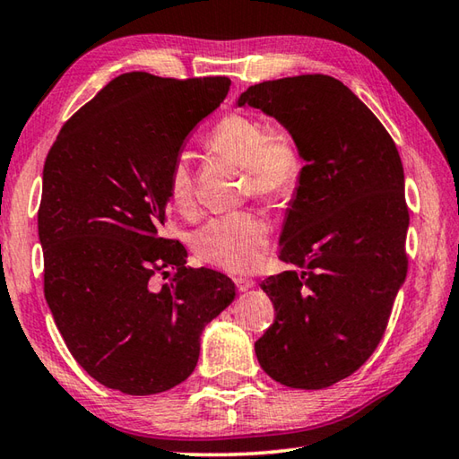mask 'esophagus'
Segmentation results:
<instances>
[{
	"instance_id": "34e87169",
	"label": "esophagus",
	"mask_w": 459,
	"mask_h": 459,
	"mask_svg": "<svg viewBox=\"0 0 459 459\" xmlns=\"http://www.w3.org/2000/svg\"><path fill=\"white\" fill-rule=\"evenodd\" d=\"M236 285H238L239 291H249V289L255 287V281H254V279H249V277H238Z\"/></svg>"
}]
</instances>
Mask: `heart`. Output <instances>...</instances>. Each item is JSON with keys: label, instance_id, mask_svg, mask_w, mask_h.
<instances>
[{"label": "heart", "instance_id": "obj_1", "mask_svg": "<svg viewBox=\"0 0 459 459\" xmlns=\"http://www.w3.org/2000/svg\"><path fill=\"white\" fill-rule=\"evenodd\" d=\"M208 144L247 168L249 190L267 200H281L297 188L301 160L295 144L269 133L259 120L228 115L213 126ZM168 200L178 212L194 210V170L186 152L174 156L166 176ZM192 246L204 261L231 273L255 269L267 255L269 221L255 212H231L212 218L194 231Z\"/></svg>", "mask_w": 459, "mask_h": 459}]
</instances>
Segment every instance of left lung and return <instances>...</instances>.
Instances as JSON below:
<instances>
[{
	"label": "left lung",
	"instance_id": "1",
	"mask_svg": "<svg viewBox=\"0 0 459 459\" xmlns=\"http://www.w3.org/2000/svg\"><path fill=\"white\" fill-rule=\"evenodd\" d=\"M246 105L285 126L305 162L279 238V259L301 271L261 283L275 321L257 360L285 386H333L378 347L406 279L404 168L380 120L329 74L259 82Z\"/></svg>",
	"mask_w": 459,
	"mask_h": 459
}]
</instances>
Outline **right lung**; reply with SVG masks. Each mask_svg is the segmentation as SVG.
Returning a JSON list of instances; mask_svg holds the SVG:
<instances>
[{
  "label": "right lung",
  "mask_w": 459,
  "mask_h": 459,
  "mask_svg": "<svg viewBox=\"0 0 459 459\" xmlns=\"http://www.w3.org/2000/svg\"><path fill=\"white\" fill-rule=\"evenodd\" d=\"M230 85L118 74L47 154L37 218L45 299L74 360L102 386L148 396L180 385L205 325L236 299L230 277L186 267L182 243L158 236L174 156ZM164 268L175 275L154 290L150 277Z\"/></svg>",
  "instance_id": "obj_1"
}]
</instances>
